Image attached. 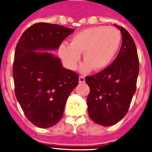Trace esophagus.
<instances>
[{
    "label": "esophagus",
    "instance_id": "obj_1",
    "mask_svg": "<svg viewBox=\"0 0 152 152\" xmlns=\"http://www.w3.org/2000/svg\"><path fill=\"white\" fill-rule=\"evenodd\" d=\"M79 82L80 83H84L85 82V77L83 76H80L79 77Z\"/></svg>",
    "mask_w": 152,
    "mask_h": 152
}]
</instances>
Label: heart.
I'll return each instance as SVG.
<instances>
[{
    "label": "heart",
    "mask_w": 152,
    "mask_h": 152,
    "mask_svg": "<svg viewBox=\"0 0 152 152\" xmlns=\"http://www.w3.org/2000/svg\"><path fill=\"white\" fill-rule=\"evenodd\" d=\"M121 42V34L115 27H90L73 34L69 44H61L60 55L67 67L74 69L83 53L85 63L81 66V70L88 72L92 69L99 71L110 64Z\"/></svg>",
    "instance_id": "obj_1"
}]
</instances>
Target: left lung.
I'll return each instance as SVG.
<instances>
[{"label": "left lung", "instance_id": "left-lung-1", "mask_svg": "<svg viewBox=\"0 0 152 152\" xmlns=\"http://www.w3.org/2000/svg\"><path fill=\"white\" fill-rule=\"evenodd\" d=\"M115 26L122 35L119 53L110 65L85 78L90 88L87 99L88 113L94 122L102 126L114 125L127 113L139 74V58L133 39L124 27Z\"/></svg>", "mask_w": 152, "mask_h": 152}]
</instances>
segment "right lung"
I'll list each match as a JSON object with an SVG mask.
<instances>
[{"label": "right lung", "instance_id": "1", "mask_svg": "<svg viewBox=\"0 0 152 152\" xmlns=\"http://www.w3.org/2000/svg\"><path fill=\"white\" fill-rule=\"evenodd\" d=\"M74 30L58 24L37 23L28 27L15 47L13 61L15 94L25 116L39 128L61 119L67 99L79 83L78 74L63 68L54 50Z\"/></svg>", "mask_w": 152, "mask_h": 152}]
</instances>
